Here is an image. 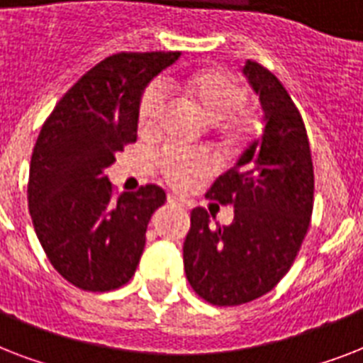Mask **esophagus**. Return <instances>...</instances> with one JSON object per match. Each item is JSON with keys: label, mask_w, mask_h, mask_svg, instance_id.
Returning <instances> with one entry per match:
<instances>
[{"label": "esophagus", "mask_w": 363, "mask_h": 363, "mask_svg": "<svg viewBox=\"0 0 363 363\" xmlns=\"http://www.w3.org/2000/svg\"><path fill=\"white\" fill-rule=\"evenodd\" d=\"M167 203L173 205V207H179V209H184V207H186V201L182 198H179V196H173V194L167 196Z\"/></svg>", "instance_id": "esophagus-1"}]
</instances>
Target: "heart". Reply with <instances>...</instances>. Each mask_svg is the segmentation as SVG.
<instances>
[{
	"label": "heart",
	"instance_id": "1",
	"mask_svg": "<svg viewBox=\"0 0 363 363\" xmlns=\"http://www.w3.org/2000/svg\"><path fill=\"white\" fill-rule=\"evenodd\" d=\"M181 90L198 105L218 128L224 147H242L256 131V118L242 109L247 104V88L220 69H201L181 82ZM165 107L164 86L158 81L147 84L137 105V128L141 133H154ZM158 171L177 190H188L213 173L215 162L199 148L167 145L156 160Z\"/></svg>",
	"mask_w": 363,
	"mask_h": 363
}]
</instances>
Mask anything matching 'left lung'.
<instances>
[{
	"mask_svg": "<svg viewBox=\"0 0 363 363\" xmlns=\"http://www.w3.org/2000/svg\"><path fill=\"white\" fill-rule=\"evenodd\" d=\"M242 73L259 96L265 125L205 194L232 205L233 222L215 226L198 207L182 247L190 286L218 307L254 301L281 282L309 232L315 201L309 137L298 107L264 65L248 60Z\"/></svg>",
	"mask_w": 363,
	"mask_h": 363,
	"instance_id": "obj_1",
	"label": "left lung"
}]
</instances>
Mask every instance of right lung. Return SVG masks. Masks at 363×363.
Wrapping results in <instances>:
<instances>
[{
    "label": "right lung",
    "mask_w": 363,
    "mask_h": 363,
    "mask_svg": "<svg viewBox=\"0 0 363 363\" xmlns=\"http://www.w3.org/2000/svg\"><path fill=\"white\" fill-rule=\"evenodd\" d=\"M179 56H107L64 94L37 137L28 181L31 222L54 269L81 290H116L135 273L165 192L147 184L116 196L105 169L135 143L145 84Z\"/></svg>",
    "instance_id": "1"
}]
</instances>
